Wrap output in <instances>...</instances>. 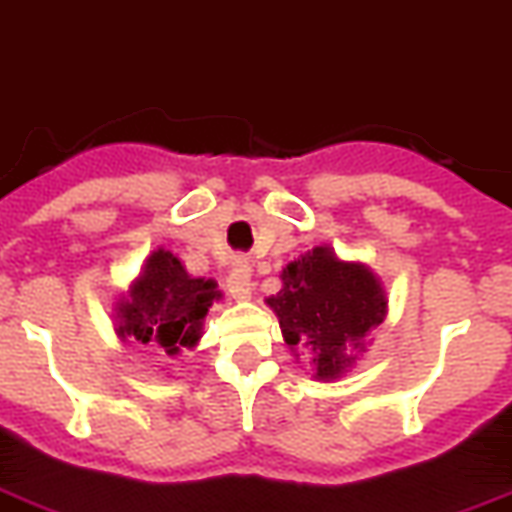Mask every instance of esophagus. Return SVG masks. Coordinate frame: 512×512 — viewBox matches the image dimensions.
<instances>
[{"label": "esophagus", "instance_id": "esophagus-1", "mask_svg": "<svg viewBox=\"0 0 512 512\" xmlns=\"http://www.w3.org/2000/svg\"><path fill=\"white\" fill-rule=\"evenodd\" d=\"M226 286H229L231 299H236V302H247L249 296H252V268H249L247 260H236Z\"/></svg>", "mask_w": 512, "mask_h": 512}]
</instances>
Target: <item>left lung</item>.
Listing matches in <instances>:
<instances>
[{
    "label": "left lung",
    "mask_w": 512,
    "mask_h": 512,
    "mask_svg": "<svg viewBox=\"0 0 512 512\" xmlns=\"http://www.w3.org/2000/svg\"><path fill=\"white\" fill-rule=\"evenodd\" d=\"M281 291L268 296L291 354L309 356L317 382H336L367 351L364 338L388 315L382 281L359 260L312 247L281 270Z\"/></svg>",
    "instance_id": "obj_1"
}]
</instances>
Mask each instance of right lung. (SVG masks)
Instances as JSON below:
<instances>
[{
  "label": "right lung",
  "instance_id": "right-lung-1",
  "mask_svg": "<svg viewBox=\"0 0 512 512\" xmlns=\"http://www.w3.org/2000/svg\"><path fill=\"white\" fill-rule=\"evenodd\" d=\"M221 291L213 278H195L169 249H153L114 304V330L122 341L158 343L169 356L195 349L203 322Z\"/></svg>",
  "mask_w": 512,
  "mask_h": 512
}]
</instances>
